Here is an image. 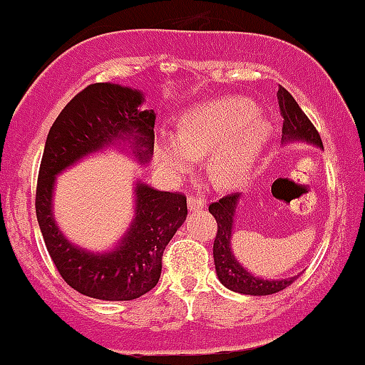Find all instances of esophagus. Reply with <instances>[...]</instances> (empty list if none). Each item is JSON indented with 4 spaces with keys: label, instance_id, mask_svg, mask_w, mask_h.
<instances>
[{
    "label": "esophagus",
    "instance_id": "obj_1",
    "mask_svg": "<svg viewBox=\"0 0 365 365\" xmlns=\"http://www.w3.org/2000/svg\"><path fill=\"white\" fill-rule=\"evenodd\" d=\"M187 205H189L190 212H197V210H203V208L207 207V201H205L203 197L189 196V200H187Z\"/></svg>",
    "mask_w": 365,
    "mask_h": 365
}]
</instances>
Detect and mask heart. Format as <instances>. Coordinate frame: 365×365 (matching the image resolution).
<instances>
[{
    "instance_id": "obj_1",
    "label": "heart",
    "mask_w": 365,
    "mask_h": 365,
    "mask_svg": "<svg viewBox=\"0 0 365 365\" xmlns=\"http://www.w3.org/2000/svg\"><path fill=\"white\" fill-rule=\"evenodd\" d=\"M272 135V125L242 96L208 100L190 107L178 121V133L162 132L155 155L168 175L189 173L208 153L207 173L215 185L233 189L253 175Z\"/></svg>"
}]
</instances>
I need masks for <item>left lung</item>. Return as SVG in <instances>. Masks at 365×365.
<instances>
[{
    "mask_svg": "<svg viewBox=\"0 0 365 365\" xmlns=\"http://www.w3.org/2000/svg\"><path fill=\"white\" fill-rule=\"evenodd\" d=\"M277 96L278 105H280V112L284 115L282 143H307L323 150L319 133L314 128V125L307 118L305 112L296 103L294 98L289 94V91L280 87ZM239 201L240 192H235L221 197V200L215 201V203H212L208 207V212L217 221V233H215L214 240V264L219 282L226 289H230V291L250 296H267L284 291L298 277L282 278V280H267V278L255 277L253 272L247 271V267H244L237 260L235 255H233V222H235L237 205H239Z\"/></svg>",
    "mask_w": 365,
    "mask_h": 365,
    "instance_id": "obj_1",
    "label": "left lung"
}]
</instances>
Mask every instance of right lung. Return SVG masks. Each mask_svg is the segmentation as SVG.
<instances>
[{"label":"right lung","mask_w":365,"mask_h":365,"mask_svg":"<svg viewBox=\"0 0 365 365\" xmlns=\"http://www.w3.org/2000/svg\"><path fill=\"white\" fill-rule=\"evenodd\" d=\"M139 88L93 83L63 107L48 133L38 169L35 210L46 247L60 277L80 294L103 302H130L158 284L162 255L185 222L187 197L137 180L133 217L112 250L93 251L71 242L53 214L56 176L94 153L121 148L140 164L153 155L155 110H143Z\"/></svg>","instance_id":"right-lung-1"}]
</instances>
